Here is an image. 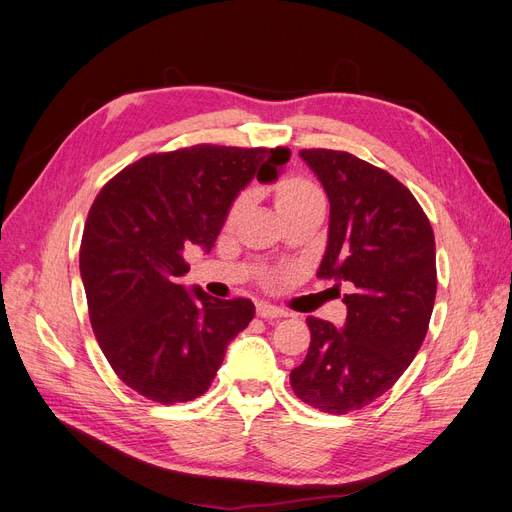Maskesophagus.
Returning <instances> with one entry per match:
<instances>
[{
    "mask_svg": "<svg viewBox=\"0 0 512 512\" xmlns=\"http://www.w3.org/2000/svg\"><path fill=\"white\" fill-rule=\"evenodd\" d=\"M256 312H258L260 318H284V316H288V312H284L282 307L271 305L267 301H260L258 307H256Z\"/></svg>",
    "mask_w": 512,
    "mask_h": 512,
    "instance_id": "1",
    "label": "esophagus"
}]
</instances>
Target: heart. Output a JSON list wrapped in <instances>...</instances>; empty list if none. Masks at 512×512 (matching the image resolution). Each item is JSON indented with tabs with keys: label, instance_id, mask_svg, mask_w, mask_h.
Listing matches in <instances>:
<instances>
[{
	"label": "heart",
	"instance_id": "b5f03b06",
	"mask_svg": "<svg viewBox=\"0 0 512 512\" xmlns=\"http://www.w3.org/2000/svg\"><path fill=\"white\" fill-rule=\"evenodd\" d=\"M247 203H250V192H243L235 200V205L230 207L228 218L235 220ZM309 203H324V194L314 181H309L305 177H288L277 185V207H280L284 215L297 211Z\"/></svg>",
	"mask_w": 512,
	"mask_h": 512
}]
</instances>
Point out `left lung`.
<instances>
[{
  "mask_svg": "<svg viewBox=\"0 0 512 512\" xmlns=\"http://www.w3.org/2000/svg\"><path fill=\"white\" fill-rule=\"evenodd\" d=\"M331 203L318 277L346 284V324L309 316L312 342L290 371L292 391L329 414L384 395L421 348L436 301V241L412 192L348 151L301 149Z\"/></svg>",
  "mask_w": 512,
  "mask_h": 512,
  "instance_id": "left-lung-1",
  "label": "left lung"
}]
</instances>
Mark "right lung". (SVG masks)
I'll return each mask as SVG.
<instances>
[{
  "label": "right lung",
  "mask_w": 512,
  "mask_h": 512,
  "mask_svg": "<svg viewBox=\"0 0 512 512\" xmlns=\"http://www.w3.org/2000/svg\"><path fill=\"white\" fill-rule=\"evenodd\" d=\"M288 160L286 147L194 145L149 153L100 190L79 265L91 329L130 389L166 406L209 389L254 303L185 290L183 250L209 252L237 194L254 177L273 181Z\"/></svg>",
  "instance_id": "obj_1"
}]
</instances>
